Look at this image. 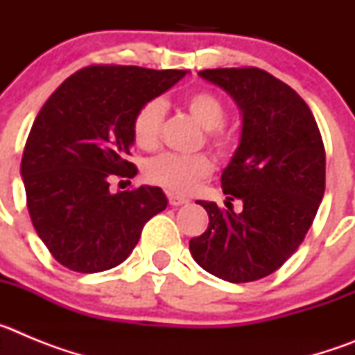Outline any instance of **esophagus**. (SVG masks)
Listing matches in <instances>:
<instances>
[{
    "label": "esophagus",
    "instance_id": "obj_1",
    "mask_svg": "<svg viewBox=\"0 0 355 355\" xmlns=\"http://www.w3.org/2000/svg\"><path fill=\"white\" fill-rule=\"evenodd\" d=\"M167 197H168V205L171 206H181V205H187L188 202L187 197L175 196V193H167Z\"/></svg>",
    "mask_w": 355,
    "mask_h": 355
}]
</instances>
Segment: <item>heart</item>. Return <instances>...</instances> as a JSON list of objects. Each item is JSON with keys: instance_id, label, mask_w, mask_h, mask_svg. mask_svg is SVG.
Masks as SVG:
<instances>
[{"instance_id": "obj_1", "label": "heart", "mask_w": 355, "mask_h": 355, "mask_svg": "<svg viewBox=\"0 0 355 355\" xmlns=\"http://www.w3.org/2000/svg\"><path fill=\"white\" fill-rule=\"evenodd\" d=\"M184 106L200 126L206 128V142L216 155L227 156L236 146V133L224 124L225 105L220 97L209 90H197L187 96ZM165 105L162 99H149L133 115L131 133L140 149H155L162 135ZM213 172V162L208 155H174L165 153L147 162L144 174L150 183L163 187L168 192L188 193Z\"/></svg>"}]
</instances>
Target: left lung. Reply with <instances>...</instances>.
<instances>
[{
  "mask_svg": "<svg viewBox=\"0 0 355 355\" xmlns=\"http://www.w3.org/2000/svg\"><path fill=\"white\" fill-rule=\"evenodd\" d=\"M205 80L233 96L243 114L241 140L222 172L227 209L199 200L208 229L190 240L193 259L229 283L270 275L311 227L325 192V147L302 97L258 67L206 69ZM244 209L234 214L230 200Z\"/></svg>",
  "mask_w": 355,
  "mask_h": 355,
  "instance_id": "obj_1",
  "label": "left lung"
}]
</instances>
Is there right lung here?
Instances as JSON below:
<instances>
[{"label": "right lung", "mask_w": 355, "mask_h": 355, "mask_svg": "<svg viewBox=\"0 0 355 355\" xmlns=\"http://www.w3.org/2000/svg\"><path fill=\"white\" fill-rule=\"evenodd\" d=\"M184 74L94 64L71 74L40 108L21 174L31 224L65 268L96 274L121 265L146 222L167 208L162 188L114 193L110 184L137 175L128 159L135 112Z\"/></svg>", "instance_id": "1"}]
</instances>
